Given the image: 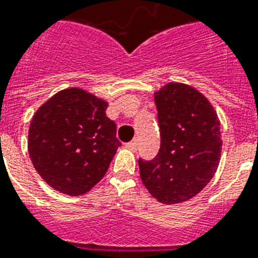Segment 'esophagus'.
Segmentation results:
<instances>
[{
    "label": "esophagus",
    "instance_id": "34e87169",
    "mask_svg": "<svg viewBox=\"0 0 258 258\" xmlns=\"http://www.w3.org/2000/svg\"><path fill=\"white\" fill-rule=\"evenodd\" d=\"M125 147H127L128 149H131L133 152H135L136 149H138V142H136V140H133V142L127 143V144H125Z\"/></svg>",
    "mask_w": 258,
    "mask_h": 258
}]
</instances>
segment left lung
Returning a JSON list of instances; mask_svg holds the SVG:
<instances>
[{
	"label": "left lung",
	"instance_id": "left-lung-1",
	"mask_svg": "<svg viewBox=\"0 0 258 258\" xmlns=\"http://www.w3.org/2000/svg\"><path fill=\"white\" fill-rule=\"evenodd\" d=\"M160 125L159 153L139 159L140 178L159 202L174 205L196 197L210 182L222 153L220 123L197 89L169 82L155 93Z\"/></svg>",
	"mask_w": 258,
	"mask_h": 258
}]
</instances>
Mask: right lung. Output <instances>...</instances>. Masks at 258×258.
I'll return each mask as SVG.
<instances>
[{
  "mask_svg": "<svg viewBox=\"0 0 258 258\" xmlns=\"http://www.w3.org/2000/svg\"><path fill=\"white\" fill-rule=\"evenodd\" d=\"M107 102L79 88L56 93L32 116L29 155L51 187L85 194L102 179L120 142Z\"/></svg>",
  "mask_w": 258,
  "mask_h": 258,
  "instance_id": "obj_1",
  "label": "right lung"
}]
</instances>
